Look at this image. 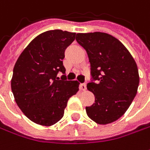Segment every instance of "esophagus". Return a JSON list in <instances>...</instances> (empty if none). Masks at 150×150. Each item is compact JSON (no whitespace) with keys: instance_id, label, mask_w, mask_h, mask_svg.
Returning <instances> with one entry per match:
<instances>
[{"instance_id":"obj_1","label":"esophagus","mask_w":150,"mask_h":150,"mask_svg":"<svg viewBox=\"0 0 150 150\" xmlns=\"http://www.w3.org/2000/svg\"><path fill=\"white\" fill-rule=\"evenodd\" d=\"M80 91H85L86 90V85H85V83H83V84H80Z\"/></svg>"}]
</instances>
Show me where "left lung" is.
<instances>
[{"label":"left lung","mask_w":150,"mask_h":150,"mask_svg":"<svg viewBox=\"0 0 150 150\" xmlns=\"http://www.w3.org/2000/svg\"><path fill=\"white\" fill-rule=\"evenodd\" d=\"M76 40L87 52L93 79L87 89L94 94L95 103L85 107L87 115L99 125L116 121L137 94L139 76L135 60L109 34L78 33Z\"/></svg>","instance_id":"obj_1"}]
</instances>
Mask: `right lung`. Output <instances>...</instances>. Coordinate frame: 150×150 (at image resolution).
<instances>
[{"mask_svg": "<svg viewBox=\"0 0 150 150\" xmlns=\"http://www.w3.org/2000/svg\"><path fill=\"white\" fill-rule=\"evenodd\" d=\"M75 32L61 30L40 34L25 48L16 60L11 79L15 100L34 123L51 126L60 120L68 100L79 91L76 80H61L65 50L75 39Z\"/></svg>", "mask_w": 150, "mask_h": 150, "instance_id": "right-lung-1", "label": "right lung"}]
</instances>
